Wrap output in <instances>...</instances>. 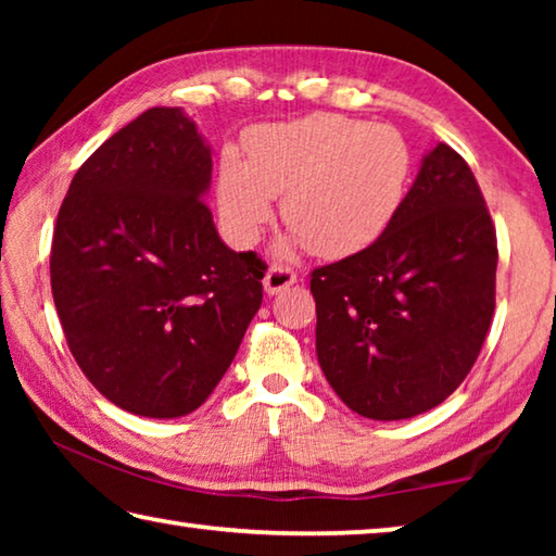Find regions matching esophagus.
Masks as SVG:
<instances>
[{
  "mask_svg": "<svg viewBox=\"0 0 556 556\" xmlns=\"http://www.w3.org/2000/svg\"><path fill=\"white\" fill-rule=\"evenodd\" d=\"M294 281H296V271L294 269H289L285 265H271L267 269L265 281H262V285H265L267 294H279V291H285L287 287L294 285Z\"/></svg>",
  "mask_w": 556,
  "mask_h": 556,
  "instance_id": "obj_1",
  "label": "esophagus"
}]
</instances>
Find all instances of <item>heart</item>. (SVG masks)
Returning <instances> with one entry per match:
<instances>
[{
    "label": "heart",
    "instance_id": "heart-1",
    "mask_svg": "<svg viewBox=\"0 0 556 556\" xmlns=\"http://www.w3.org/2000/svg\"><path fill=\"white\" fill-rule=\"evenodd\" d=\"M409 174V144L388 125L331 112L262 125L244 137V162L223 154L220 225L238 248H250L271 220V199H281V220L299 244L348 257L390 228Z\"/></svg>",
    "mask_w": 556,
    "mask_h": 556
}]
</instances>
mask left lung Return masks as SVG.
I'll use <instances>...</instances> for the list:
<instances>
[{"label": "left lung", "instance_id": "1", "mask_svg": "<svg viewBox=\"0 0 556 556\" xmlns=\"http://www.w3.org/2000/svg\"><path fill=\"white\" fill-rule=\"evenodd\" d=\"M495 267L481 186L464 156L437 144L390 228L312 271L316 355L338 397L380 421L444 402L491 328Z\"/></svg>", "mask_w": 556, "mask_h": 556}]
</instances>
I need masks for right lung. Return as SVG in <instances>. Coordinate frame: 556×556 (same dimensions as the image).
I'll list each match as a JSON object with an SVG mask.
<instances>
[{
  "mask_svg": "<svg viewBox=\"0 0 556 556\" xmlns=\"http://www.w3.org/2000/svg\"><path fill=\"white\" fill-rule=\"evenodd\" d=\"M211 172L184 110L152 108L88 156L55 220L65 341L96 390L139 417L199 409L262 304L267 265L220 240Z\"/></svg>",
  "mask_w": 556,
  "mask_h": 556,
  "instance_id": "add662e5",
  "label": "right lung"
}]
</instances>
